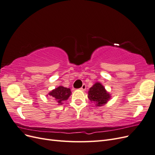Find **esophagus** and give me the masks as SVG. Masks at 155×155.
<instances>
[{"label": "esophagus", "mask_w": 155, "mask_h": 155, "mask_svg": "<svg viewBox=\"0 0 155 155\" xmlns=\"http://www.w3.org/2000/svg\"><path fill=\"white\" fill-rule=\"evenodd\" d=\"M81 89L82 91H85V89H86V85L85 84H83V85H82V87H81Z\"/></svg>", "instance_id": "esophagus-1"}]
</instances>
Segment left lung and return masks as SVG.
<instances>
[{
	"instance_id": "left-lung-1",
	"label": "left lung",
	"mask_w": 155,
	"mask_h": 155,
	"mask_svg": "<svg viewBox=\"0 0 155 155\" xmlns=\"http://www.w3.org/2000/svg\"><path fill=\"white\" fill-rule=\"evenodd\" d=\"M88 97L92 102L95 103L97 107H100L107 104L110 99V95L100 83L97 82L89 89Z\"/></svg>"
}]
</instances>
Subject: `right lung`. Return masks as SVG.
<instances>
[{"mask_svg":"<svg viewBox=\"0 0 155 155\" xmlns=\"http://www.w3.org/2000/svg\"><path fill=\"white\" fill-rule=\"evenodd\" d=\"M48 95L52 96L55 100L57 101L58 103L61 105L63 104V101L68 100V98L71 95V91H70L69 88L59 86L50 92Z\"/></svg>","mask_w":155,"mask_h":155,"instance_id":"1","label":"right lung"}]
</instances>
